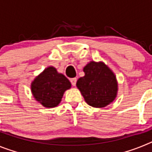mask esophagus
I'll return each mask as SVG.
<instances>
[{"instance_id":"obj_1","label":"esophagus","mask_w":152,"mask_h":152,"mask_svg":"<svg viewBox=\"0 0 152 152\" xmlns=\"http://www.w3.org/2000/svg\"><path fill=\"white\" fill-rule=\"evenodd\" d=\"M70 81L72 83V84L73 86L76 85V82H77V78L76 77H74V78H71L70 79Z\"/></svg>"}]
</instances>
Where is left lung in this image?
I'll use <instances>...</instances> for the list:
<instances>
[{
    "label": "left lung",
    "mask_w": 152,
    "mask_h": 152,
    "mask_svg": "<svg viewBox=\"0 0 152 152\" xmlns=\"http://www.w3.org/2000/svg\"><path fill=\"white\" fill-rule=\"evenodd\" d=\"M84 76L77 80V88L88 105L105 107L116 97L118 84L116 75L103 61H91L83 69Z\"/></svg>",
    "instance_id": "left-lung-1"
}]
</instances>
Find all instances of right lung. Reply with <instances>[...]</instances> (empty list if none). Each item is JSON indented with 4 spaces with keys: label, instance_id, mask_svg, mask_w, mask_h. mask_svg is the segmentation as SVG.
<instances>
[{
    "label": "right lung",
    "instance_id": "obj_1",
    "mask_svg": "<svg viewBox=\"0 0 152 152\" xmlns=\"http://www.w3.org/2000/svg\"><path fill=\"white\" fill-rule=\"evenodd\" d=\"M71 82L64 75L50 66L45 68L31 84L33 96L43 107L53 108L60 103L64 91L71 88Z\"/></svg>",
    "mask_w": 152,
    "mask_h": 152
}]
</instances>
